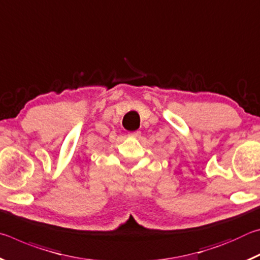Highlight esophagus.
<instances>
[{
  "instance_id": "esophagus-1",
  "label": "esophagus",
  "mask_w": 260,
  "mask_h": 260,
  "mask_svg": "<svg viewBox=\"0 0 260 260\" xmlns=\"http://www.w3.org/2000/svg\"><path fill=\"white\" fill-rule=\"evenodd\" d=\"M128 136H131V138H134V139H138L141 136V132L140 131H136V132H133V133H129Z\"/></svg>"
}]
</instances>
